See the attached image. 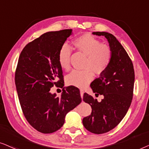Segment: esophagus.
Instances as JSON below:
<instances>
[{
    "label": "esophagus",
    "mask_w": 149,
    "mask_h": 149,
    "mask_svg": "<svg viewBox=\"0 0 149 149\" xmlns=\"http://www.w3.org/2000/svg\"><path fill=\"white\" fill-rule=\"evenodd\" d=\"M80 96H81V97L83 98V95H84V90H83V89H80Z\"/></svg>",
    "instance_id": "34e87169"
}]
</instances>
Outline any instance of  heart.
Instances as JSON below:
<instances>
[{
	"label": "heart",
	"instance_id": "1",
	"mask_svg": "<svg viewBox=\"0 0 149 149\" xmlns=\"http://www.w3.org/2000/svg\"><path fill=\"white\" fill-rule=\"evenodd\" d=\"M73 44L78 51L87 56L84 65L85 69L74 70L66 77V82L70 86L83 88L92 80L93 72L100 74L106 70L112 58V51L108 45L102 44L101 41L86 33L73 39ZM71 49L65 44L61 46L58 54V60L61 68L65 71L71 67Z\"/></svg>",
	"mask_w": 149,
	"mask_h": 149
}]
</instances>
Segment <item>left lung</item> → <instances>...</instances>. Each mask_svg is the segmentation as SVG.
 Masks as SVG:
<instances>
[{
  "label": "left lung",
  "mask_w": 149,
  "mask_h": 149,
  "mask_svg": "<svg viewBox=\"0 0 149 149\" xmlns=\"http://www.w3.org/2000/svg\"><path fill=\"white\" fill-rule=\"evenodd\" d=\"M93 34L107 39L112 58L106 70L91 84L93 93L103 95L104 99L98 102L86 93L84 94L83 101L90 105L92 112L83 118L82 123L90 132L102 134L117 126L127 112L133 97L135 74L130 56L114 35L106 32Z\"/></svg>",
  "instance_id": "obj_1"
}]
</instances>
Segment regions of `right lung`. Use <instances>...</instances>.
Listing matches in <instances>:
<instances>
[{
  "mask_svg": "<svg viewBox=\"0 0 149 149\" xmlns=\"http://www.w3.org/2000/svg\"><path fill=\"white\" fill-rule=\"evenodd\" d=\"M71 34L72 29L47 32L28 43L19 55L15 74L19 104L27 121L43 134L61 128L66 114L82 102L77 87H64L58 60L59 49ZM54 85L63 88L60 98L49 92Z\"/></svg>",
  "mask_w": 149,
  "mask_h": 149,
  "instance_id": "1",
  "label": "right lung"
}]
</instances>
